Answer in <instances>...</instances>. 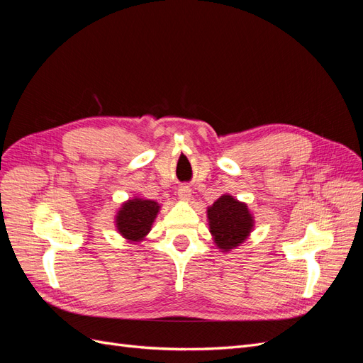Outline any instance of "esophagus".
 Returning <instances> with one entry per match:
<instances>
[{"label":"esophagus","mask_w":363,"mask_h":363,"mask_svg":"<svg viewBox=\"0 0 363 363\" xmlns=\"http://www.w3.org/2000/svg\"><path fill=\"white\" fill-rule=\"evenodd\" d=\"M191 196H192V192H191L189 186H180V188H179V199L182 201H189Z\"/></svg>","instance_id":"obj_1"}]
</instances>
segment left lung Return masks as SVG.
<instances>
[{"label": "left lung", "instance_id": "obj_1", "mask_svg": "<svg viewBox=\"0 0 363 363\" xmlns=\"http://www.w3.org/2000/svg\"><path fill=\"white\" fill-rule=\"evenodd\" d=\"M207 221L213 242L223 252L244 244L255 230V216L248 206L230 194L207 207Z\"/></svg>", "mask_w": 363, "mask_h": 363}]
</instances>
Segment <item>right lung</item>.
I'll return each mask as SVG.
<instances>
[{"label":"right lung","mask_w":363,"mask_h":363,"mask_svg":"<svg viewBox=\"0 0 363 363\" xmlns=\"http://www.w3.org/2000/svg\"><path fill=\"white\" fill-rule=\"evenodd\" d=\"M160 212V204L135 196L121 204L115 215L118 233L131 244L142 242L150 233L152 223Z\"/></svg>","instance_id":"right-lung-1"}]
</instances>
